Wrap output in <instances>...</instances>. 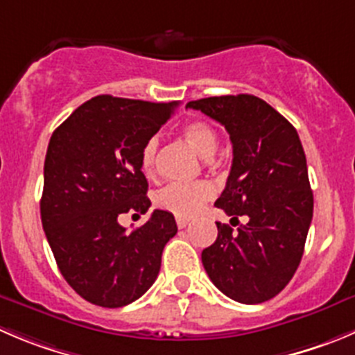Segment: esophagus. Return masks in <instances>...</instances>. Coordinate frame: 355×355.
I'll return each mask as SVG.
<instances>
[{
    "label": "esophagus",
    "mask_w": 355,
    "mask_h": 355,
    "mask_svg": "<svg viewBox=\"0 0 355 355\" xmlns=\"http://www.w3.org/2000/svg\"><path fill=\"white\" fill-rule=\"evenodd\" d=\"M175 223H178V228H184V226L190 223V219H188V218H175Z\"/></svg>",
    "instance_id": "1"
}]
</instances>
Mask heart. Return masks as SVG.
Wrapping results in <instances>:
<instances>
[{
    "label": "heart",
    "instance_id": "1",
    "mask_svg": "<svg viewBox=\"0 0 355 355\" xmlns=\"http://www.w3.org/2000/svg\"><path fill=\"white\" fill-rule=\"evenodd\" d=\"M183 136L204 158H211L218 150V132L207 121H190L183 127ZM158 150H160V139L157 136L148 137L141 148L139 164L146 175H153L157 172ZM212 195H214V190L207 183L168 184L155 195V204L162 211H167L180 218H190L211 200Z\"/></svg>",
    "mask_w": 355,
    "mask_h": 355
}]
</instances>
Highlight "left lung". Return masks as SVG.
<instances>
[{
	"mask_svg": "<svg viewBox=\"0 0 355 355\" xmlns=\"http://www.w3.org/2000/svg\"><path fill=\"white\" fill-rule=\"evenodd\" d=\"M225 125L234 146L230 175L216 207L248 216L234 234L218 225V239L202 251L212 284L245 305L273 298L302 261L313 214L306 158L296 129L270 104L249 94L190 101Z\"/></svg>",
	"mask_w": 355,
	"mask_h": 355,
	"instance_id": "8db88e82",
	"label": "left lung"
}]
</instances>
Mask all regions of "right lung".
<instances>
[{"mask_svg":"<svg viewBox=\"0 0 355 355\" xmlns=\"http://www.w3.org/2000/svg\"><path fill=\"white\" fill-rule=\"evenodd\" d=\"M178 106L97 96L50 137L43 230L67 284L94 305L118 309L141 298L160 272L165 244L178 234L174 216L160 209L130 234L118 223V216L150 209L141 148Z\"/></svg>","mask_w":355,"mask_h":355,"instance_id":"obj_1","label":"right lung"}]
</instances>
